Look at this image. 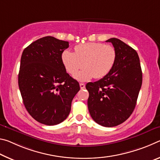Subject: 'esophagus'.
<instances>
[{
  "label": "esophagus",
  "mask_w": 160,
  "mask_h": 160,
  "mask_svg": "<svg viewBox=\"0 0 160 160\" xmlns=\"http://www.w3.org/2000/svg\"><path fill=\"white\" fill-rule=\"evenodd\" d=\"M79 86H80V88H81V89H83V88H85V84H84V83H81L80 84H79Z\"/></svg>",
  "instance_id": "esophagus-1"
}]
</instances>
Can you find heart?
<instances>
[{"label":"heart","instance_id":"b5f03b06","mask_svg":"<svg viewBox=\"0 0 160 160\" xmlns=\"http://www.w3.org/2000/svg\"><path fill=\"white\" fill-rule=\"evenodd\" d=\"M117 53L113 47L101 42L80 44L75 52L64 50L62 55L65 69L74 74L83 67H86L74 75L78 81L85 82L94 77L102 78L109 74L116 61Z\"/></svg>","mask_w":160,"mask_h":160}]
</instances>
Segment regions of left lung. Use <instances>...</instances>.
<instances>
[{"instance_id": "1", "label": "left lung", "mask_w": 160, "mask_h": 160, "mask_svg": "<svg viewBox=\"0 0 160 160\" xmlns=\"http://www.w3.org/2000/svg\"><path fill=\"white\" fill-rule=\"evenodd\" d=\"M117 57L106 77L86 86L89 93L88 108L94 121L104 127L125 122L134 111L142 82L140 59L134 49L117 38H111Z\"/></svg>"}]
</instances>
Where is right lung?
I'll return each mask as SVG.
<instances>
[{"label":"right lung","instance_id":"obj_1","mask_svg":"<svg viewBox=\"0 0 160 160\" xmlns=\"http://www.w3.org/2000/svg\"><path fill=\"white\" fill-rule=\"evenodd\" d=\"M68 48L69 42L47 36L22 52L18 86L26 110L40 123L54 125L64 121L80 90L62 62V54Z\"/></svg>","mask_w":160,"mask_h":160}]
</instances>
